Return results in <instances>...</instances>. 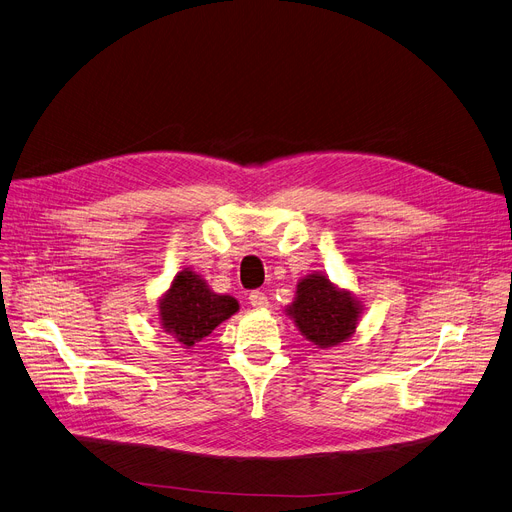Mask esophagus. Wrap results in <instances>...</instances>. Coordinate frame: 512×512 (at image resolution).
I'll return each instance as SVG.
<instances>
[{
    "label": "esophagus",
    "instance_id": "34e87169",
    "mask_svg": "<svg viewBox=\"0 0 512 512\" xmlns=\"http://www.w3.org/2000/svg\"><path fill=\"white\" fill-rule=\"evenodd\" d=\"M249 302L255 306V309H263V306H267V294L261 290H253L249 294Z\"/></svg>",
    "mask_w": 512,
    "mask_h": 512
}]
</instances>
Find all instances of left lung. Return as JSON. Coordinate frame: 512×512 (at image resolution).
Wrapping results in <instances>:
<instances>
[{"label":"left lung","instance_id":"left-lung-1","mask_svg":"<svg viewBox=\"0 0 512 512\" xmlns=\"http://www.w3.org/2000/svg\"><path fill=\"white\" fill-rule=\"evenodd\" d=\"M360 304L346 290L335 288L323 274H311L298 282L296 298L288 306L300 333L317 348H333L354 333Z\"/></svg>","mask_w":512,"mask_h":512}]
</instances>
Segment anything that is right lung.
Instances as JSON below:
<instances>
[{
    "mask_svg": "<svg viewBox=\"0 0 512 512\" xmlns=\"http://www.w3.org/2000/svg\"><path fill=\"white\" fill-rule=\"evenodd\" d=\"M236 311L238 302L232 296L212 292L189 267L179 271L160 300L162 327L183 348H193Z\"/></svg>",
    "mask_w": 512,
    "mask_h": 512,
    "instance_id": "right-lung-1",
    "label": "right lung"
}]
</instances>
